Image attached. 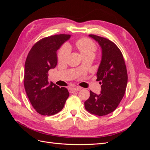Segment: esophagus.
<instances>
[{
    "label": "esophagus",
    "mask_w": 150,
    "mask_h": 150,
    "mask_svg": "<svg viewBox=\"0 0 150 150\" xmlns=\"http://www.w3.org/2000/svg\"><path fill=\"white\" fill-rule=\"evenodd\" d=\"M81 88L79 87H77V88H70L69 89V92L70 93H72L74 92H77L79 91L81 89Z\"/></svg>",
    "instance_id": "obj_1"
}]
</instances>
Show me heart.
Segmentation results:
<instances>
[{
  "mask_svg": "<svg viewBox=\"0 0 150 150\" xmlns=\"http://www.w3.org/2000/svg\"><path fill=\"white\" fill-rule=\"evenodd\" d=\"M76 46L79 49L82 56H86L90 54H94L96 50V46L92 40L90 39L84 38L79 40L76 43ZM70 54V47L69 45L65 44L61 47L58 52V60L61 62H64L67 60V59Z\"/></svg>",
  "mask_w": 150,
  "mask_h": 150,
  "instance_id": "1",
  "label": "heart"
}]
</instances>
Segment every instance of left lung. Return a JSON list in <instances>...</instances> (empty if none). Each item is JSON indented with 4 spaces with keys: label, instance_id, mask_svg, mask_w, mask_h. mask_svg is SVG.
Segmentation results:
<instances>
[{
    "label": "left lung",
    "instance_id": "left-lung-1",
    "mask_svg": "<svg viewBox=\"0 0 150 150\" xmlns=\"http://www.w3.org/2000/svg\"><path fill=\"white\" fill-rule=\"evenodd\" d=\"M101 49V60L97 72V81L101 84V93L90 91L84 102L86 110L97 116H105L114 111L123 98L128 83V74L123 56L110 40L90 34Z\"/></svg>",
    "mask_w": 150,
    "mask_h": 150
}]
</instances>
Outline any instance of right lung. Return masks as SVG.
Masks as SVG:
<instances>
[{"label":"right lung","instance_id":"right-lung-1","mask_svg":"<svg viewBox=\"0 0 150 150\" xmlns=\"http://www.w3.org/2000/svg\"><path fill=\"white\" fill-rule=\"evenodd\" d=\"M71 38L59 34L40 39L31 48L24 69V88L35 111L41 115L51 116L61 111L69 97L68 90L49 82L48 71L57 64V51Z\"/></svg>","mask_w":150,"mask_h":150}]
</instances>
